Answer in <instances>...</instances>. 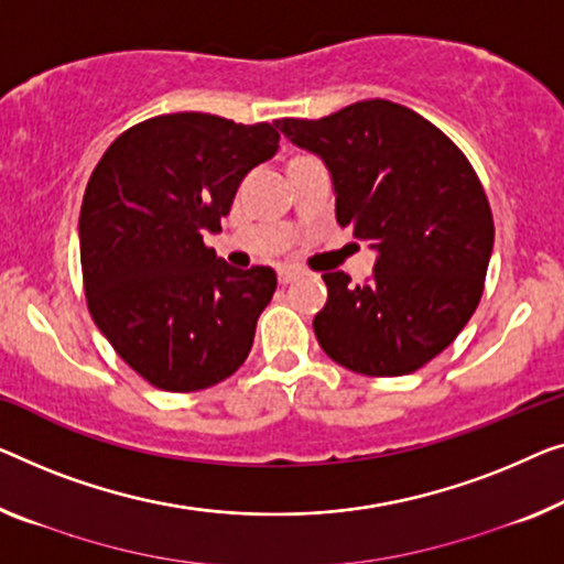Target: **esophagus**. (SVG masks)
Returning a JSON list of instances; mask_svg holds the SVG:
<instances>
[{"instance_id": "1", "label": "esophagus", "mask_w": 564, "mask_h": 564, "mask_svg": "<svg viewBox=\"0 0 564 564\" xmlns=\"http://www.w3.org/2000/svg\"><path fill=\"white\" fill-rule=\"evenodd\" d=\"M299 279V268H291V265H281L279 268V281L285 285V283H291V281H296Z\"/></svg>"}]
</instances>
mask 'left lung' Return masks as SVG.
<instances>
[{
    "label": "left lung",
    "mask_w": 564,
    "mask_h": 564,
    "mask_svg": "<svg viewBox=\"0 0 564 564\" xmlns=\"http://www.w3.org/2000/svg\"><path fill=\"white\" fill-rule=\"evenodd\" d=\"M275 126L322 159L336 223L377 253L365 283L322 275L329 296L314 316L318 344L351 372H415L456 339L484 293L494 220L474 166L431 121L382 98Z\"/></svg>",
    "instance_id": "8db88e82"
}]
</instances>
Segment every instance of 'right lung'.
<instances>
[{
    "instance_id": "obj_1",
    "label": "right lung",
    "mask_w": 564,
    "mask_h": 564,
    "mask_svg": "<svg viewBox=\"0 0 564 564\" xmlns=\"http://www.w3.org/2000/svg\"><path fill=\"white\" fill-rule=\"evenodd\" d=\"M271 123L166 113L113 141L80 207V265L98 329L159 390L213 388L250 355L275 271H240L202 242L250 170L279 151Z\"/></svg>"
}]
</instances>
